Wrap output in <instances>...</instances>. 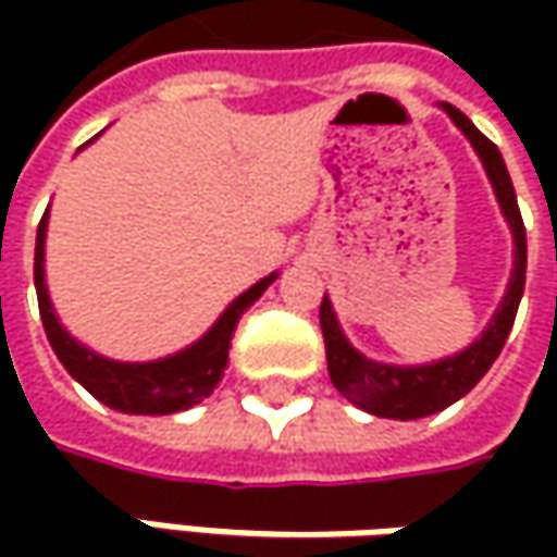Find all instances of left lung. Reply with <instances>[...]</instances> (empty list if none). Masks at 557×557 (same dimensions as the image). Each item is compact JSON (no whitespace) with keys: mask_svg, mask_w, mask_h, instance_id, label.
Instances as JSON below:
<instances>
[{"mask_svg":"<svg viewBox=\"0 0 557 557\" xmlns=\"http://www.w3.org/2000/svg\"><path fill=\"white\" fill-rule=\"evenodd\" d=\"M443 111L456 120L461 133L474 145V151L481 154L483 166L490 173V183L496 188V198L503 203V213L511 232H515V269H511V282H508V294H505L503 307L493 315L490 329L481 334L478 344H471L465 354L443 359L434 366H418V369H403V366H377L362 354H356L347 344V337L337 329L332 304L329 297H322L319 307V325H322V337H325V359H329V374L332 384L356 403L359 409L372 412L377 418H424L434 416L440 409L453 406L456 399L468 394L483 374L490 372V366L496 362V356L503 354L508 332L515 325L518 315V304L524 294V272H527V232L521 210H518V198H515V185L505 170L503 154L493 141L483 136L481 129L471 120L461 114L459 108L443 101Z\"/></svg>","mask_w":557,"mask_h":557,"instance_id":"obj_1","label":"left lung"}]
</instances>
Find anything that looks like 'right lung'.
<instances>
[{"mask_svg": "<svg viewBox=\"0 0 557 557\" xmlns=\"http://www.w3.org/2000/svg\"><path fill=\"white\" fill-rule=\"evenodd\" d=\"M42 245H46V216L36 228V257H33V282H36V300H39V315L46 325V337L52 344L54 356L61 366L74 374L76 381L101 399L104 406L129 412V416H170L183 412L188 406L201 403L203 396L213 394V387L223 377L225 362H228V344L242 312L272 285L275 275L257 282L253 288L245 290L223 319L203 334L195 347L183 354L158 359V362H111L104 356L92 354L79 347L71 334L64 332L54 319L49 294H46V275H42Z\"/></svg>", "mask_w": 557, "mask_h": 557, "instance_id": "add662e5", "label": "right lung"}]
</instances>
